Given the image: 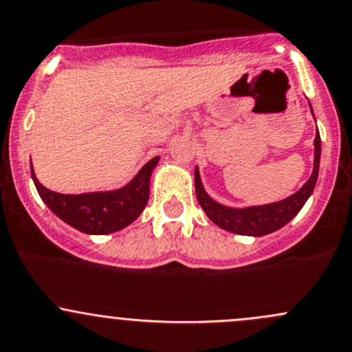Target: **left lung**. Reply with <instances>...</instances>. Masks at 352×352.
<instances>
[{
	"label": "left lung",
	"mask_w": 352,
	"mask_h": 352,
	"mask_svg": "<svg viewBox=\"0 0 352 352\" xmlns=\"http://www.w3.org/2000/svg\"><path fill=\"white\" fill-rule=\"evenodd\" d=\"M311 115H314V110H311ZM314 146V171H311L307 183L303 184L296 193L289 195L285 200L266 203V205L235 208V206H227L215 201L205 191V186H203L200 177V171H198L197 166V168H195V190H197V198L198 203L201 205L203 212L206 213V217H208L215 226H219L220 229L223 230H229L232 234L261 237V235H267L271 234V232H276L278 229H281V227H285L286 223L303 208V205L309 200L310 195L314 193V188L315 184H317L322 152L320 133H318V130L317 133H315Z\"/></svg>",
	"instance_id": "obj_1"
}]
</instances>
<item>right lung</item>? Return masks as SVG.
Wrapping results in <instances>:
<instances>
[{
    "label": "right lung",
    "instance_id": "add662e5",
    "mask_svg": "<svg viewBox=\"0 0 352 352\" xmlns=\"http://www.w3.org/2000/svg\"><path fill=\"white\" fill-rule=\"evenodd\" d=\"M159 157L151 159L125 186L110 191L63 195L47 190L37 179L30 161V173L42 201L67 226L89 235H104L125 229L139 219L149 201L151 175Z\"/></svg>",
    "mask_w": 352,
    "mask_h": 352
}]
</instances>
